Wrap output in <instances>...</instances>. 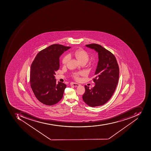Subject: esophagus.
<instances>
[{
    "label": "esophagus",
    "mask_w": 151,
    "mask_h": 151,
    "mask_svg": "<svg viewBox=\"0 0 151 151\" xmlns=\"http://www.w3.org/2000/svg\"><path fill=\"white\" fill-rule=\"evenodd\" d=\"M71 85H72V86H79V84H78V83H71Z\"/></svg>",
    "instance_id": "34e87169"
}]
</instances>
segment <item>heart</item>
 I'll use <instances>...</instances> for the list:
<instances>
[{
    "instance_id": "b5f03b06",
    "label": "heart",
    "mask_w": 151,
    "mask_h": 151,
    "mask_svg": "<svg viewBox=\"0 0 151 151\" xmlns=\"http://www.w3.org/2000/svg\"><path fill=\"white\" fill-rule=\"evenodd\" d=\"M73 55L77 58V59L78 60L80 63L83 62V61H85L87 63L89 59V55H88V53L83 49H77L73 52ZM69 58H70V57L68 55H64L63 57L62 60H61L62 64L64 65L67 64ZM83 72H76V73H73L72 76L74 79L78 80L80 78V76L83 75Z\"/></svg>"
}]
</instances>
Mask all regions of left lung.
Instances as JSON below:
<instances>
[{"mask_svg":"<svg viewBox=\"0 0 151 151\" xmlns=\"http://www.w3.org/2000/svg\"><path fill=\"white\" fill-rule=\"evenodd\" d=\"M98 53L99 61L96 69L95 87L89 88L85 86L83 100L91 107L104 105L114 94L119 79V68L115 56L110 51L96 44L86 45Z\"/></svg>","mask_w":151,"mask_h":151,"instance_id":"8db88e82","label":"left lung"}]
</instances>
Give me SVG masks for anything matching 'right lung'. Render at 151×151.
Instances as JSON below:
<instances>
[{
    "instance_id": "add662e5",
    "label": "right lung",
    "mask_w": 151,
    "mask_h": 151,
    "mask_svg": "<svg viewBox=\"0 0 151 151\" xmlns=\"http://www.w3.org/2000/svg\"><path fill=\"white\" fill-rule=\"evenodd\" d=\"M71 47L59 44L51 45L37 53L31 66L30 83L37 99L48 106L62 99L66 85L58 82L54 75L60 68V56Z\"/></svg>"
}]
</instances>
